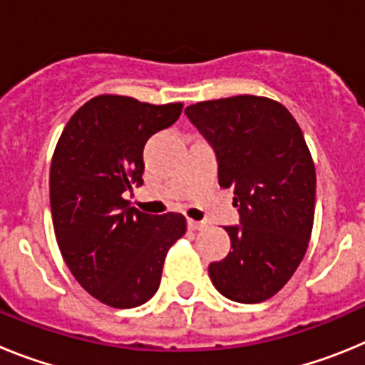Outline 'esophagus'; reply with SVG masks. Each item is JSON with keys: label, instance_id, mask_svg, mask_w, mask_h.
I'll return each instance as SVG.
<instances>
[{"label": "esophagus", "instance_id": "esophagus-1", "mask_svg": "<svg viewBox=\"0 0 365 365\" xmlns=\"http://www.w3.org/2000/svg\"><path fill=\"white\" fill-rule=\"evenodd\" d=\"M188 228L190 230H202V228H206V222L195 221V219H188Z\"/></svg>", "mask_w": 365, "mask_h": 365}]
</instances>
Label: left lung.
<instances>
[{
	"label": "left lung",
	"instance_id": "1",
	"mask_svg": "<svg viewBox=\"0 0 365 365\" xmlns=\"http://www.w3.org/2000/svg\"><path fill=\"white\" fill-rule=\"evenodd\" d=\"M185 113L214 146L219 185L234 188L240 206V227H225L232 250L208 267L212 283L234 302H265L307 252L316 197L311 151L289 109L267 96L206 100Z\"/></svg>",
	"mask_w": 365,
	"mask_h": 365
}]
</instances>
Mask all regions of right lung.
Listing matches in <instances>:
<instances>
[{"instance_id":"obj_1","label":"right lung","mask_w":365,"mask_h":365,"mask_svg":"<svg viewBox=\"0 0 365 365\" xmlns=\"http://www.w3.org/2000/svg\"><path fill=\"white\" fill-rule=\"evenodd\" d=\"M180 111V102L98 95L69 118L54 148L49 186L58 247L76 282L109 307L146 303L159 289L168 250L186 234L182 214H144L124 199L131 185H143L146 140Z\"/></svg>"}]
</instances>
